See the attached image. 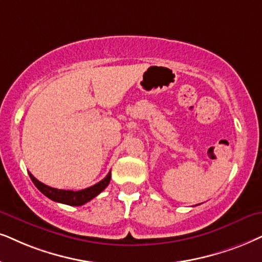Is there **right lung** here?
Listing matches in <instances>:
<instances>
[{
  "instance_id": "obj_1",
  "label": "right lung",
  "mask_w": 262,
  "mask_h": 262,
  "mask_svg": "<svg viewBox=\"0 0 262 262\" xmlns=\"http://www.w3.org/2000/svg\"><path fill=\"white\" fill-rule=\"evenodd\" d=\"M30 178H31L32 183L35 184V186L38 188L39 191L45 194L46 197H48L49 200L59 202V203H64L68 205H75V207H78V205H83L87 203L94 197H97L101 191H104L105 188L107 187V185L110 184L111 180V171L108 173L106 177L102 179L101 181H99L98 184L93 185V186L84 188V190L79 191H71V190H58V188L47 186L41 181H38L34 175L29 173Z\"/></svg>"
}]
</instances>
